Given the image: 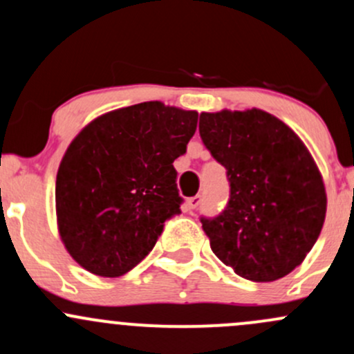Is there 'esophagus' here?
<instances>
[{
  "label": "esophagus",
  "mask_w": 354,
  "mask_h": 354,
  "mask_svg": "<svg viewBox=\"0 0 354 354\" xmlns=\"http://www.w3.org/2000/svg\"><path fill=\"white\" fill-rule=\"evenodd\" d=\"M201 201H203V197H201V196H194V197H191V199L187 201V207H189V209L199 207Z\"/></svg>",
  "instance_id": "obj_1"
}]
</instances>
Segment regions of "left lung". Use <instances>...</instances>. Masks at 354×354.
Masks as SVG:
<instances>
[{
	"mask_svg": "<svg viewBox=\"0 0 354 354\" xmlns=\"http://www.w3.org/2000/svg\"><path fill=\"white\" fill-rule=\"evenodd\" d=\"M199 133L231 187L221 214L201 219L211 250L246 280L288 275L326 219V187L310 151L283 121L257 108L201 113Z\"/></svg>",
	"mask_w": 354,
	"mask_h": 354,
	"instance_id": "left-lung-1",
	"label": "left lung"
}]
</instances>
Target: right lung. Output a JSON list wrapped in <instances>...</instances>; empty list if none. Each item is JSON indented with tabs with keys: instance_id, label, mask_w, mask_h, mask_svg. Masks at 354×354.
Masks as SVG:
<instances>
[{
	"instance_id": "1",
	"label": "right lung",
	"mask_w": 354,
	"mask_h": 354,
	"mask_svg": "<svg viewBox=\"0 0 354 354\" xmlns=\"http://www.w3.org/2000/svg\"><path fill=\"white\" fill-rule=\"evenodd\" d=\"M197 113L160 101L104 113L67 147L55 182L57 226L69 254L100 277L124 275L180 212L174 160Z\"/></svg>"
}]
</instances>
